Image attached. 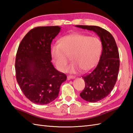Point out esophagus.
Returning <instances> with one entry per match:
<instances>
[{
  "label": "esophagus",
  "instance_id": "34e87169",
  "mask_svg": "<svg viewBox=\"0 0 133 133\" xmlns=\"http://www.w3.org/2000/svg\"><path fill=\"white\" fill-rule=\"evenodd\" d=\"M75 76H72V75H68L67 76V79H75Z\"/></svg>",
  "mask_w": 133,
  "mask_h": 133
}]
</instances>
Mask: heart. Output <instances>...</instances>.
<instances>
[{
  "label": "heart",
  "instance_id": "b5f03b06",
  "mask_svg": "<svg viewBox=\"0 0 133 133\" xmlns=\"http://www.w3.org/2000/svg\"><path fill=\"white\" fill-rule=\"evenodd\" d=\"M100 38L82 34L68 35L61 39L59 44H52L51 59L57 69L65 71L69 62L67 55H72L73 62L68 70L75 72L82 69L87 71L93 69L99 61L103 52Z\"/></svg>",
  "mask_w": 133,
  "mask_h": 133
}]
</instances>
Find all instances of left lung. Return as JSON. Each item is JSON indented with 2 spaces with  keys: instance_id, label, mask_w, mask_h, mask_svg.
<instances>
[{
  "instance_id": "1",
  "label": "left lung",
  "mask_w": 133,
  "mask_h": 133,
  "mask_svg": "<svg viewBox=\"0 0 133 133\" xmlns=\"http://www.w3.org/2000/svg\"><path fill=\"white\" fill-rule=\"evenodd\" d=\"M76 26L95 32L103 43V52L97 66L82 76L85 85L80 94L83 99L95 103L106 97L116 84L119 68L118 48L113 36L107 30L97 26Z\"/></svg>"
}]
</instances>
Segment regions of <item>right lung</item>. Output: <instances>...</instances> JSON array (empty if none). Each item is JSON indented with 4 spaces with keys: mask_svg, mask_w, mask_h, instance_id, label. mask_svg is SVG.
Wrapping results in <instances>:
<instances>
[{
    "mask_svg": "<svg viewBox=\"0 0 133 133\" xmlns=\"http://www.w3.org/2000/svg\"><path fill=\"white\" fill-rule=\"evenodd\" d=\"M58 26H38L24 36L15 61L16 80L25 97L32 103L47 104L58 96L67 76L51 63V44L59 33Z\"/></svg>",
    "mask_w": 133,
    "mask_h": 133,
    "instance_id": "right-lung-1",
    "label": "right lung"
}]
</instances>
